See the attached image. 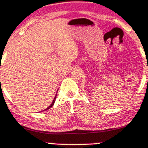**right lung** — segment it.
<instances>
[{
	"mask_svg": "<svg viewBox=\"0 0 148 148\" xmlns=\"http://www.w3.org/2000/svg\"><path fill=\"white\" fill-rule=\"evenodd\" d=\"M57 93H58V92H57ZM56 96H57V94L56 95V96H55V98H54V99H53V102H52V103L50 104V105L49 107H48V108H47L46 109H45L44 110H48V109H50V108H51V107H53V105H54V103H55V102H56Z\"/></svg>",
	"mask_w": 148,
	"mask_h": 148,
	"instance_id": "obj_1",
	"label": "right lung"
}]
</instances>
